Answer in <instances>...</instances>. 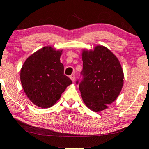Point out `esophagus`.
Masks as SVG:
<instances>
[{
    "label": "esophagus",
    "instance_id": "esophagus-1",
    "mask_svg": "<svg viewBox=\"0 0 149 149\" xmlns=\"http://www.w3.org/2000/svg\"><path fill=\"white\" fill-rule=\"evenodd\" d=\"M70 78L71 80H72V81H74V80H75V74L70 75Z\"/></svg>",
    "mask_w": 149,
    "mask_h": 149
}]
</instances>
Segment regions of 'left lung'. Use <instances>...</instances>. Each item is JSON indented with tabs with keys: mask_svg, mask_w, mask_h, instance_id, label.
<instances>
[{
	"mask_svg": "<svg viewBox=\"0 0 149 149\" xmlns=\"http://www.w3.org/2000/svg\"><path fill=\"white\" fill-rule=\"evenodd\" d=\"M82 78L76 82L85 105L92 111L106 109L119 95L124 73L119 60L104 46L83 50Z\"/></svg>",
	"mask_w": 149,
	"mask_h": 149,
	"instance_id": "8db88e82",
	"label": "left lung"
}]
</instances>
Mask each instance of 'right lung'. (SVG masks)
Returning <instances> with one entry per match:
<instances>
[{
	"label": "right lung",
	"instance_id": "add662e5",
	"mask_svg": "<svg viewBox=\"0 0 149 149\" xmlns=\"http://www.w3.org/2000/svg\"><path fill=\"white\" fill-rule=\"evenodd\" d=\"M62 51L46 46L25 60L21 70V82L28 98L42 108L56 103L72 81L64 74L60 62Z\"/></svg>",
	"mask_w": 149,
	"mask_h": 149
}]
</instances>
